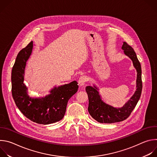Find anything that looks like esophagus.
Listing matches in <instances>:
<instances>
[{"label":"esophagus","mask_w":157,"mask_h":157,"mask_svg":"<svg viewBox=\"0 0 157 157\" xmlns=\"http://www.w3.org/2000/svg\"><path fill=\"white\" fill-rule=\"evenodd\" d=\"M86 81H87V78L84 76H81L78 80V82L80 86H84L86 84Z\"/></svg>","instance_id":"1"}]
</instances>
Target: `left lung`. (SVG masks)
Returning <instances> with one entry per match:
<instances>
[{
    "label": "left lung",
    "mask_w": 157,
    "mask_h": 157,
    "mask_svg": "<svg viewBox=\"0 0 157 157\" xmlns=\"http://www.w3.org/2000/svg\"><path fill=\"white\" fill-rule=\"evenodd\" d=\"M122 49L124 54L131 59L133 66L137 70L136 91L123 107L116 108L106 104L102 100L98 91L99 89L96 86H86V91L89 98L88 112L93 119L100 123L112 124L125 120L136 106L141 96L142 81L140 63L136 52L126 42H123Z\"/></svg>",
    "instance_id": "8db88e82"
}]
</instances>
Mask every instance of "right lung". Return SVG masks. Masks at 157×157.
<instances>
[{
    "label": "right lung",
    "instance_id": "add662e5",
    "mask_svg": "<svg viewBox=\"0 0 157 157\" xmlns=\"http://www.w3.org/2000/svg\"><path fill=\"white\" fill-rule=\"evenodd\" d=\"M32 49V41L17 56L11 76L12 97L21 113L30 121L43 125L53 124L63 118L68 100L78 91V82L55 87L44 98L30 97L24 81L26 62Z\"/></svg>",
    "mask_w": 157,
    "mask_h": 157
}]
</instances>
